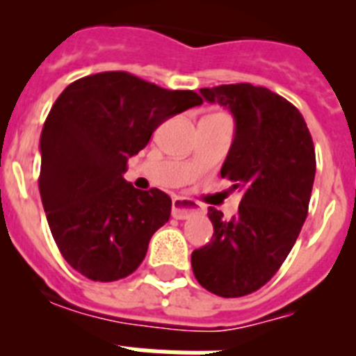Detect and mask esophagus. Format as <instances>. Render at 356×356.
Masks as SVG:
<instances>
[{
  "label": "esophagus",
  "mask_w": 356,
  "mask_h": 356,
  "mask_svg": "<svg viewBox=\"0 0 356 356\" xmlns=\"http://www.w3.org/2000/svg\"><path fill=\"white\" fill-rule=\"evenodd\" d=\"M171 213L175 219H188L191 216L203 213V209H201L197 203H194L193 200H187V197H175V200H172Z\"/></svg>",
  "instance_id": "esophagus-1"
}]
</instances>
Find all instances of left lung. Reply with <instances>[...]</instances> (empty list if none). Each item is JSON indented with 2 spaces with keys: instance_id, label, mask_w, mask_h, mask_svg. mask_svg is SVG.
I'll use <instances>...</instances> for the list:
<instances>
[{
  "instance_id": "left-lung-1",
  "label": "left lung",
  "mask_w": 356,
  "mask_h": 356,
  "mask_svg": "<svg viewBox=\"0 0 356 356\" xmlns=\"http://www.w3.org/2000/svg\"><path fill=\"white\" fill-rule=\"evenodd\" d=\"M200 92L234 115L221 176L242 200L232 219L210 207L212 241L193 251L191 264L201 287L241 298L266 285L291 253L308 213L316 149L300 110L266 87L232 83Z\"/></svg>"
}]
</instances>
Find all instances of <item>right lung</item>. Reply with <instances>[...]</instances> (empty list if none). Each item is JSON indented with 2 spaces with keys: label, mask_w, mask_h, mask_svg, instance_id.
Returning <instances> with one entry per match:
<instances>
[{
  "label": "right lung",
  "mask_w": 356,
  "mask_h": 356,
  "mask_svg": "<svg viewBox=\"0 0 356 356\" xmlns=\"http://www.w3.org/2000/svg\"><path fill=\"white\" fill-rule=\"evenodd\" d=\"M203 103L124 71L72 81L40 134L39 191L65 262L94 282H115L140 266L151 235L169 221L171 197L139 191L122 175L165 119Z\"/></svg>",
  "instance_id": "1"
}]
</instances>
